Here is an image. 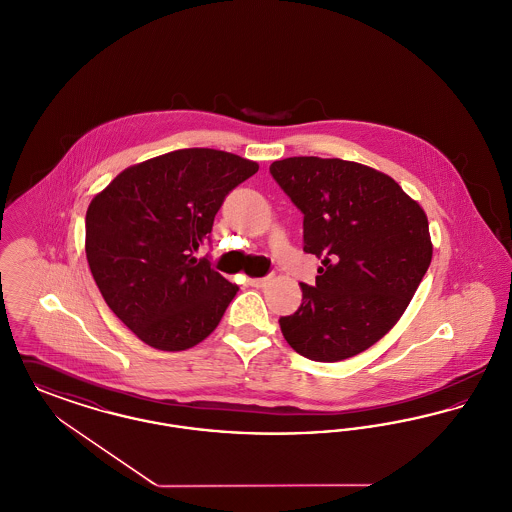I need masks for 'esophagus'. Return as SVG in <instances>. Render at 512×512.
Instances as JSON below:
<instances>
[{
  "instance_id": "1",
  "label": "esophagus",
  "mask_w": 512,
  "mask_h": 512,
  "mask_svg": "<svg viewBox=\"0 0 512 512\" xmlns=\"http://www.w3.org/2000/svg\"><path fill=\"white\" fill-rule=\"evenodd\" d=\"M272 280V276H263V278H253L251 280V286H255V288H265L268 282Z\"/></svg>"
}]
</instances>
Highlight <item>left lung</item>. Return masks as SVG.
Returning a JSON list of instances; mask_svg holds the SVG:
<instances>
[{
    "mask_svg": "<svg viewBox=\"0 0 512 512\" xmlns=\"http://www.w3.org/2000/svg\"><path fill=\"white\" fill-rule=\"evenodd\" d=\"M272 178L303 213V251L320 259L301 307L280 318L297 353L336 363L382 340L432 261L424 209L384 172L361 163L288 157Z\"/></svg>",
    "mask_w": 512,
    "mask_h": 512,
    "instance_id": "obj_1",
    "label": "left lung"
}]
</instances>
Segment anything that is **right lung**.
I'll use <instances>...</instances> for the list:
<instances>
[{
  "mask_svg": "<svg viewBox=\"0 0 512 512\" xmlns=\"http://www.w3.org/2000/svg\"><path fill=\"white\" fill-rule=\"evenodd\" d=\"M259 171L240 155L190 147L117 174L86 211V259L109 309L149 347L205 340L238 292L205 244L226 194Z\"/></svg>",
  "mask_w": 512,
  "mask_h": 512,
  "instance_id": "obj_1",
  "label": "right lung"
}]
</instances>
